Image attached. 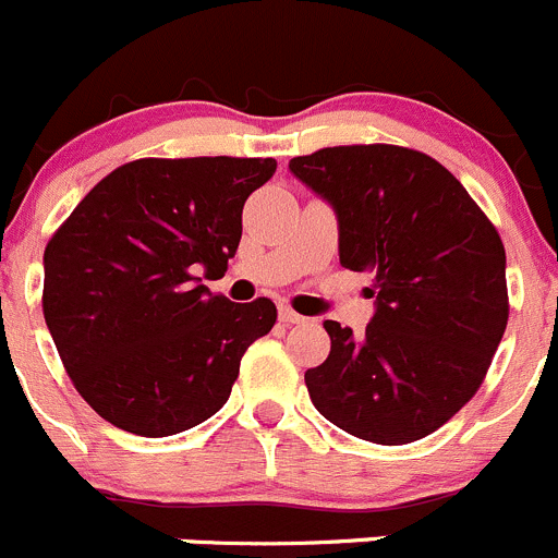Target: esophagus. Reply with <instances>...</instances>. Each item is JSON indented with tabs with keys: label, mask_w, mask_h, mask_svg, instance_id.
Masks as SVG:
<instances>
[{
	"label": "esophagus",
	"mask_w": 558,
	"mask_h": 558,
	"mask_svg": "<svg viewBox=\"0 0 558 558\" xmlns=\"http://www.w3.org/2000/svg\"><path fill=\"white\" fill-rule=\"evenodd\" d=\"M279 319L284 325H295V323H306V317H303V314H298L295 308H290V306H279Z\"/></svg>",
	"instance_id": "obj_1"
}]
</instances>
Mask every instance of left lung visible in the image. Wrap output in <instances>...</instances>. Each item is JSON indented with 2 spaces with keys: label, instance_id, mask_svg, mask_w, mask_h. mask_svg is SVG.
Wrapping results in <instances>:
<instances>
[{
  "label": "left lung",
  "instance_id": "1",
  "mask_svg": "<svg viewBox=\"0 0 558 558\" xmlns=\"http://www.w3.org/2000/svg\"><path fill=\"white\" fill-rule=\"evenodd\" d=\"M290 170L333 206L341 266L372 274L377 298L366 333L323 323L330 352L306 372L312 404L374 445L428 437L477 393L505 336L499 233L461 181L415 148H319Z\"/></svg>",
  "mask_w": 558,
  "mask_h": 558
}]
</instances>
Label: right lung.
I'll return each mask as SVG.
<instances>
[{
	"label": "right lung",
	"mask_w": 558,
	"mask_h": 558,
	"mask_svg": "<svg viewBox=\"0 0 558 558\" xmlns=\"http://www.w3.org/2000/svg\"><path fill=\"white\" fill-rule=\"evenodd\" d=\"M277 159H135L105 175L46 246L43 314L86 404L137 437H170L228 401L268 298L201 284L241 241V211Z\"/></svg>",
	"instance_id": "1"
}]
</instances>
